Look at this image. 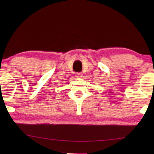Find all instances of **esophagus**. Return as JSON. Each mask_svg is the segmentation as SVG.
<instances>
[{
    "label": "esophagus",
    "mask_w": 154,
    "mask_h": 154,
    "mask_svg": "<svg viewBox=\"0 0 154 154\" xmlns=\"http://www.w3.org/2000/svg\"><path fill=\"white\" fill-rule=\"evenodd\" d=\"M75 76L77 78H82L83 77V74L82 72H77V73H75Z\"/></svg>",
    "instance_id": "34e87169"
}]
</instances>
